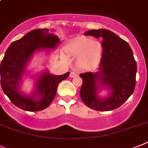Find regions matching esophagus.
<instances>
[{
	"label": "esophagus",
	"instance_id": "esophagus-1",
	"mask_svg": "<svg viewBox=\"0 0 148 148\" xmlns=\"http://www.w3.org/2000/svg\"><path fill=\"white\" fill-rule=\"evenodd\" d=\"M77 73H75L74 71H72V72H71L70 74V77H77Z\"/></svg>",
	"mask_w": 148,
	"mask_h": 148
}]
</instances>
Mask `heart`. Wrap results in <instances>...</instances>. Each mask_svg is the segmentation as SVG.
<instances>
[{
  "mask_svg": "<svg viewBox=\"0 0 148 148\" xmlns=\"http://www.w3.org/2000/svg\"><path fill=\"white\" fill-rule=\"evenodd\" d=\"M67 53L79 57L78 64L83 69H92L99 64L103 54V46L100 42L88 37L75 38L66 46Z\"/></svg>",
  "mask_w": 148,
  "mask_h": 148,
  "instance_id": "b5f03b06",
  "label": "heart"
}]
</instances>
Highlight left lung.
Segmentation results:
<instances>
[{
	"label": "left lung",
	"instance_id": "1",
	"mask_svg": "<svg viewBox=\"0 0 148 148\" xmlns=\"http://www.w3.org/2000/svg\"><path fill=\"white\" fill-rule=\"evenodd\" d=\"M84 35L102 39L103 54L97 71L79 74L82 101L97 111L115 110L134 92L137 65L133 51L127 42L109 29H91ZM101 88L109 92L106 97L98 95Z\"/></svg>",
	"mask_w": 148,
	"mask_h": 148
}]
</instances>
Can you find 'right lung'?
I'll return each mask as SVG.
<instances>
[{
  "label": "right lung",
  "mask_w": 148,
  "mask_h": 148,
  "mask_svg": "<svg viewBox=\"0 0 148 148\" xmlns=\"http://www.w3.org/2000/svg\"><path fill=\"white\" fill-rule=\"evenodd\" d=\"M60 38L49 29H36L12 42L5 52L0 67L1 85L3 92L15 106L29 112L45 110L50 106L56 95L59 83L69 77L70 73L54 75L47 69L36 77L34 89L27 95L21 90L28 64L36 53L55 50Z\"/></svg>",
  "instance_id": "add662e5"
}]
</instances>
